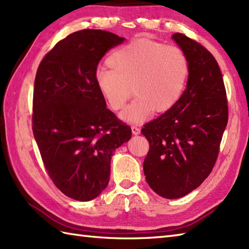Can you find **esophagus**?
Instances as JSON below:
<instances>
[{"label":"esophagus","instance_id":"34e87169","mask_svg":"<svg viewBox=\"0 0 249 249\" xmlns=\"http://www.w3.org/2000/svg\"><path fill=\"white\" fill-rule=\"evenodd\" d=\"M131 131H133L134 135H139L140 134V128L137 127L136 125H133V126H131Z\"/></svg>","mask_w":249,"mask_h":249}]
</instances>
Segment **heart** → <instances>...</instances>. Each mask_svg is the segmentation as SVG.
<instances>
[{
  "label": "heart",
  "instance_id": "heart-1",
  "mask_svg": "<svg viewBox=\"0 0 249 249\" xmlns=\"http://www.w3.org/2000/svg\"><path fill=\"white\" fill-rule=\"evenodd\" d=\"M108 68L96 73V86L109 107L124 108L131 94L136 98L121 118L140 124L154 111L165 113L176 106L186 88L190 64L178 47L138 38L120 46L106 61Z\"/></svg>",
  "mask_w": 249,
  "mask_h": 249
}]
</instances>
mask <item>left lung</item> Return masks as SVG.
Listing matches in <instances>:
<instances>
[{
    "mask_svg": "<svg viewBox=\"0 0 249 249\" xmlns=\"http://www.w3.org/2000/svg\"><path fill=\"white\" fill-rule=\"evenodd\" d=\"M172 38L189 60L186 89L171 110L141 129L150 144L143 161L145 179L167 199L184 197L209 177L228 123L226 89L215 57L182 33Z\"/></svg>",
    "mask_w": 249,
    "mask_h": 249,
    "instance_id": "8db88e82",
    "label": "left lung"
}]
</instances>
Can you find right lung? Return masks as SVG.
Here are the masks:
<instances>
[{
	"mask_svg": "<svg viewBox=\"0 0 249 249\" xmlns=\"http://www.w3.org/2000/svg\"><path fill=\"white\" fill-rule=\"evenodd\" d=\"M124 39L103 30L75 32L44 56L36 72L34 138L52 182L78 201L107 187L113 151L131 137L96 86L99 61Z\"/></svg>",
	"mask_w": 249,
	"mask_h": 249,
	"instance_id": "add662e5",
	"label": "right lung"
}]
</instances>
